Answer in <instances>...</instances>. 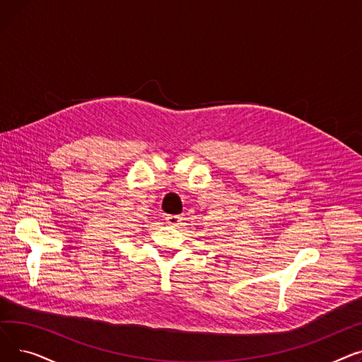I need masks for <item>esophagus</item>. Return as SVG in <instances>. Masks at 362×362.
<instances>
[{
  "label": "esophagus",
  "mask_w": 362,
  "mask_h": 362,
  "mask_svg": "<svg viewBox=\"0 0 362 362\" xmlns=\"http://www.w3.org/2000/svg\"><path fill=\"white\" fill-rule=\"evenodd\" d=\"M180 217L179 216H167L165 217V221H167V224H170V226H179V223H180Z\"/></svg>",
  "instance_id": "34e87169"
}]
</instances>
